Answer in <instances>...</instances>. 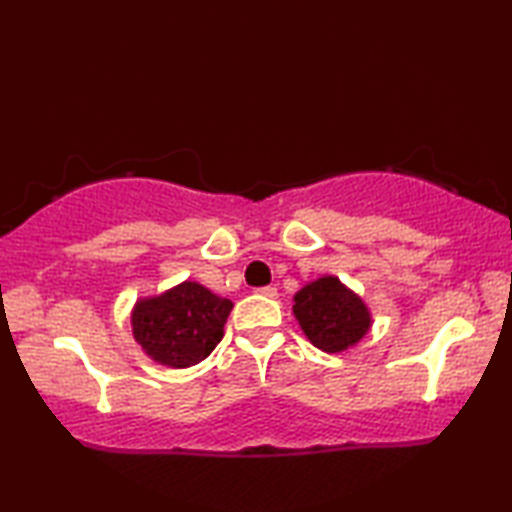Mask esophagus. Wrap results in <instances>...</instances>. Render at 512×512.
Masks as SVG:
<instances>
[{
    "mask_svg": "<svg viewBox=\"0 0 512 512\" xmlns=\"http://www.w3.org/2000/svg\"><path fill=\"white\" fill-rule=\"evenodd\" d=\"M255 293H259V296H264V298H275L277 289L275 287H259V289H255Z\"/></svg>",
    "mask_w": 512,
    "mask_h": 512,
    "instance_id": "34e87169",
    "label": "esophagus"
}]
</instances>
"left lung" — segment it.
Wrapping results in <instances>:
<instances>
[{"mask_svg":"<svg viewBox=\"0 0 512 512\" xmlns=\"http://www.w3.org/2000/svg\"><path fill=\"white\" fill-rule=\"evenodd\" d=\"M293 316L307 339L327 354L350 350L372 325L366 302L334 275L305 284L293 296Z\"/></svg>","mask_w":512,"mask_h":512,"instance_id":"obj_1","label":"left lung"}]
</instances>
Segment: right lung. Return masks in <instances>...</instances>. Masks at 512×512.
<instances>
[{
  "label": "right lung",
  "instance_id": "add662e5",
  "mask_svg": "<svg viewBox=\"0 0 512 512\" xmlns=\"http://www.w3.org/2000/svg\"><path fill=\"white\" fill-rule=\"evenodd\" d=\"M232 311L198 282H180L151 298H140L131 311L133 339L155 363L189 368L201 363L223 339V325Z\"/></svg>",
  "mask_w": 512,
  "mask_h": 512
}]
</instances>
